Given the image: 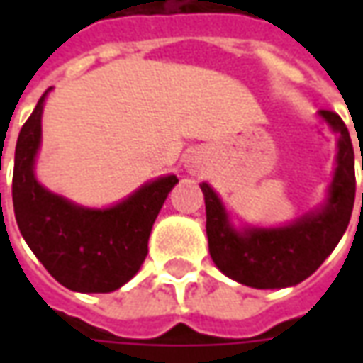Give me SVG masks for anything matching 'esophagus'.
I'll return each mask as SVG.
<instances>
[{"instance_id":"esophagus-1","label":"esophagus","mask_w":363,"mask_h":363,"mask_svg":"<svg viewBox=\"0 0 363 363\" xmlns=\"http://www.w3.org/2000/svg\"><path fill=\"white\" fill-rule=\"evenodd\" d=\"M184 169L192 174H198L202 171V159L198 157L196 153H190L189 157L184 159Z\"/></svg>"}]
</instances>
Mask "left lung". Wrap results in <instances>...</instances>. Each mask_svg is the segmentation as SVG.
<instances>
[{
  "mask_svg": "<svg viewBox=\"0 0 363 363\" xmlns=\"http://www.w3.org/2000/svg\"><path fill=\"white\" fill-rule=\"evenodd\" d=\"M319 116L336 134L338 151L327 200L317 210L280 228L237 229L218 192L208 182L200 184L210 255L216 267L231 280L257 289L296 286L309 278L342 239L356 196L354 147L348 128L336 112L319 111Z\"/></svg>",
  "mask_w": 363,
  "mask_h": 363,
  "instance_id": "obj_1",
  "label": "left lung"
}]
</instances>
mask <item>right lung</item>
<instances>
[{"label": "right lung", "instance_id": "right-lung-1", "mask_svg": "<svg viewBox=\"0 0 363 363\" xmlns=\"http://www.w3.org/2000/svg\"><path fill=\"white\" fill-rule=\"evenodd\" d=\"M48 91L17 138L15 220L30 251L62 286L82 294H108L132 280L143 264L151 228L179 179L167 174L145 182L111 208H85L44 189L35 163Z\"/></svg>", "mask_w": 363, "mask_h": 363}]
</instances>
